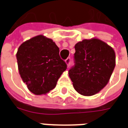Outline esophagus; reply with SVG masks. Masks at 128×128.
<instances>
[{
    "mask_svg": "<svg viewBox=\"0 0 128 128\" xmlns=\"http://www.w3.org/2000/svg\"><path fill=\"white\" fill-rule=\"evenodd\" d=\"M65 62H66V64H67V66H69L70 63V58H68L65 60Z\"/></svg>",
    "mask_w": 128,
    "mask_h": 128,
    "instance_id": "esophagus-1",
    "label": "esophagus"
}]
</instances>
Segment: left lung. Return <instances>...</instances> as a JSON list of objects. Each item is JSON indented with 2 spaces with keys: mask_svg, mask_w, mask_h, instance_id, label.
<instances>
[{
  "mask_svg": "<svg viewBox=\"0 0 128 128\" xmlns=\"http://www.w3.org/2000/svg\"><path fill=\"white\" fill-rule=\"evenodd\" d=\"M75 48V66L68 70L73 87L82 95H94L110 80L115 67V52L97 38L83 40Z\"/></svg>",
  "mask_w": 128,
  "mask_h": 128,
  "instance_id": "left-lung-1",
  "label": "left lung"
}]
</instances>
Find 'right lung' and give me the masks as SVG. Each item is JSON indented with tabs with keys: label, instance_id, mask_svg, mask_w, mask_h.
I'll return each mask as SVG.
<instances>
[{
	"label": "right lung",
	"instance_id": "1",
	"mask_svg": "<svg viewBox=\"0 0 128 128\" xmlns=\"http://www.w3.org/2000/svg\"><path fill=\"white\" fill-rule=\"evenodd\" d=\"M60 49L50 38L39 35L24 42L16 53L19 73L32 93L45 94L56 86L67 68Z\"/></svg>",
	"mask_w": 128,
	"mask_h": 128
}]
</instances>
